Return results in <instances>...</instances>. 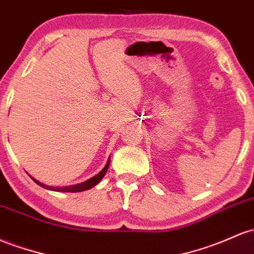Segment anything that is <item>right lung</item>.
<instances>
[{
	"instance_id": "add662e5",
	"label": "right lung",
	"mask_w": 254,
	"mask_h": 254,
	"mask_svg": "<svg viewBox=\"0 0 254 254\" xmlns=\"http://www.w3.org/2000/svg\"><path fill=\"white\" fill-rule=\"evenodd\" d=\"M110 160L111 159H108L107 164H106V166L104 169H102L101 172H99V174L96 175V176H94L93 178H90V180L85 181V182L83 183H79V185H74V186H69V187H50V186H47V185H43V183L38 182V181H36L35 178L31 177L33 181H35L36 183H37L38 186H41L42 188H46V189H49V190H55V191H65V193H78V191H83V190H88V189L93 188L94 186H96L97 183L100 182V181L102 180V177L105 176V174L107 172V169L108 166H110Z\"/></svg>"
}]
</instances>
